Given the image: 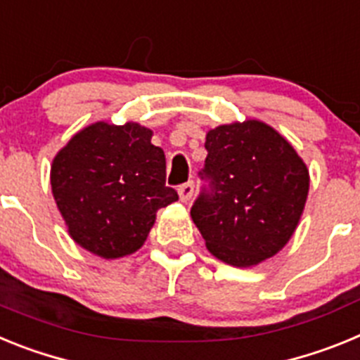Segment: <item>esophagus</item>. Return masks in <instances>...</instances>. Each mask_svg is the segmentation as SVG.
<instances>
[{
  "instance_id": "1",
  "label": "esophagus",
  "mask_w": 360,
  "mask_h": 360,
  "mask_svg": "<svg viewBox=\"0 0 360 360\" xmlns=\"http://www.w3.org/2000/svg\"><path fill=\"white\" fill-rule=\"evenodd\" d=\"M178 195H180V200H182L184 203H187L191 198H193V195H195V184L193 182L182 184V186L178 187Z\"/></svg>"
}]
</instances>
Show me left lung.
<instances>
[{"label":"left lung","instance_id":"obj_1","mask_svg":"<svg viewBox=\"0 0 360 360\" xmlns=\"http://www.w3.org/2000/svg\"><path fill=\"white\" fill-rule=\"evenodd\" d=\"M209 182L191 207L209 252L254 266L288 243L307 203L310 176L287 139L262 120L232 122L205 136Z\"/></svg>","mask_w":360,"mask_h":360}]
</instances>
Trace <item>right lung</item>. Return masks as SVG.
I'll return each instance as SVG.
<instances>
[{
    "mask_svg": "<svg viewBox=\"0 0 360 360\" xmlns=\"http://www.w3.org/2000/svg\"><path fill=\"white\" fill-rule=\"evenodd\" d=\"M136 122L90 124L57 153L50 184L68 234L104 259L144 245L157 211L176 202L165 187V155Z\"/></svg>",
    "mask_w": 360,
    "mask_h": 360,
    "instance_id": "right-lung-1",
    "label": "right lung"
}]
</instances>
